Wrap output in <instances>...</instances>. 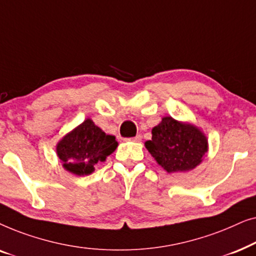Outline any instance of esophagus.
I'll list each match as a JSON object with an SVG mask.
<instances>
[{"label": "esophagus", "instance_id": "esophagus-1", "mask_svg": "<svg viewBox=\"0 0 256 256\" xmlns=\"http://www.w3.org/2000/svg\"><path fill=\"white\" fill-rule=\"evenodd\" d=\"M129 140H132V141H134V142H141L142 141V136L141 135H136L135 138H129Z\"/></svg>", "mask_w": 256, "mask_h": 256}]
</instances>
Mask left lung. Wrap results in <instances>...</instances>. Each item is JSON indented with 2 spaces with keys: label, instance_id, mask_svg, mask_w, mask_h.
Here are the masks:
<instances>
[{
  "label": "left lung",
  "instance_id": "obj_1",
  "mask_svg": "<svg viewBox=\"0 0 256 256\" xmlns=\"http://www.w3.org/2000/svg\"><path fill=\"white\" fill-rule=\"evenodd\" d=\"M152 134L146 148L168 172L194 169L208 152V140L198 128L180 124L171 116L163 118Z\"/></svg>",
  "mask_w": 256,
  "mask_h": 256
}]
</instances>
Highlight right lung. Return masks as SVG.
Here are the masks:
<instances>
[{"label":"right lung","instance_id":"right-lung-1","mask_svg":"<svg viewBox=\"0 0 256 256\" xmlns=\"http://www.w3.org/2000/svg\"><path fill=\"white\" fill-rule=\"evenodd\" d=\"M115 136L107 135L87 118L57 144V155L70 172L84 176L94 171V166L104 162L116 149Z\"/></svg>","mask_w":256,"mask_h":256}]
</instances>
